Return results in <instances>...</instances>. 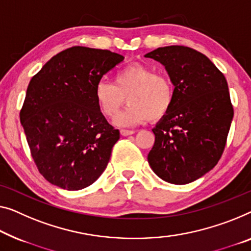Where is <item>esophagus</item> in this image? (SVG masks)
<instances>
[{
	"instance_id": "34e87169",
	"label": "esophagus",
	"mask_w": 251,
	"mask_h": 251,
	"mask_svg": "<svg viewBox=\"0 0 251 251\" xmlns=\"http://www.w3.org/2000/svg\"><path fill=\"white\" fill-rule=\"evenodd\" d=\"M135 132L134 130H130V129H121V134L123 136H128V135H132Z\"/></svg>"
}]
</instances>
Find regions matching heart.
<instances>
[{
    "mask_svg": "<svg viewBox=\"0 0 251 251\" xmlns=\"http://www.w3.org/2000/svg\"><path fill=\"white\" fill-rule=\"evenodd\" d=\"M95 97L99 109L108 118H114L125 103L129 107L118 115L119 125H133L149 118L155 122L169 111L174 100V85L164 74L143 64L125 66L115 74L114 83L100 81Z\"/></svg>",
    "mask_w": 251,
    "mask_h": 251,
    "instance_id": "b5f03b06",
    "label": "heart"
}]
</instances>
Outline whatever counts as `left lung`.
I'll use <instances>...</instances> for the list:
<instances>
[{
	"instance_id": "8db88e82",
	"label": "left lung",
	"mask_w": 251,
	"mask_h": 251,
	"mask_svg": "<svg viewBox=\"0 0 251 251\" xmlns=\"http://www.w3.org/2000/svg\"><path fill=\"white\" fill-rule=\"evenodd\" d=\"M145 57L166 67L175 85L174 100L152 132L148 161L164 181L185 185L216 166L226 143L233 107L223 73L204 54L185 46H167Z\"/></svg>"
}]
</instances>
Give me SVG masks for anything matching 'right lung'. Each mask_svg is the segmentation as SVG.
Wrapping results in <instances>:
<instances>
[{"label": "right lung", "instance_id": "obj_1", "mask_svg": "<svg viewBox=\"0 0 251 251\" xmlns=\"http://www.w3.org/2000/svg\"><path fill=\"white\" fill-rule=\"evenodd\" d=\"M123 61L110 50L74 46L32 76L20 121L33 161L50 184L80 190L106 169L119 130L100 111L95 90Z\"/></svg>", "mask_w": 251, "mask_h": 251}]
</instances>
